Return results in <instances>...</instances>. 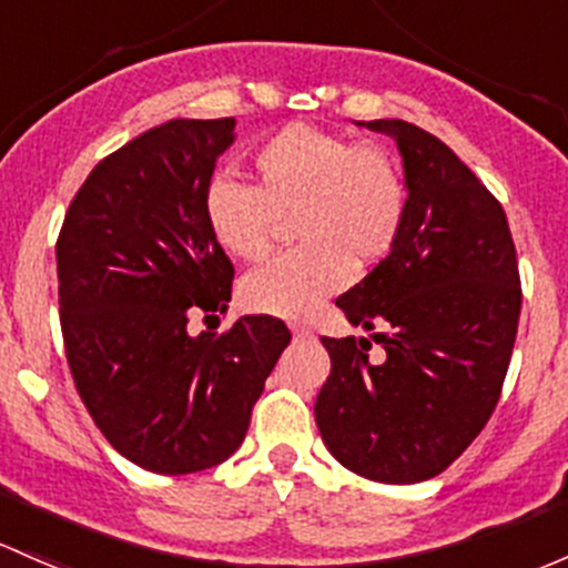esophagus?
<instances>
[{
  "label": "esophagus",
  "instance_id": "1",
  "mask_svg": "<svg viewBox=\"0 0 568 568\" xmlns=\"http://www.w3.org/2000/svg\"><path fill=\"white\" fill-rule=\"evenodd\" d=\"M291 332H294L296 339H310V337H313V329H310V326H302V324H291Z\"/></svg>",
  "mask_w": 568,
  "mask_h": 568
}]
</instances>
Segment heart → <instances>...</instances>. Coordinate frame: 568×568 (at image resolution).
Instances as JSON below:
<instances>
[{"label": "heart", "mask_w": 568, "mask_h": 568, "mask_svg": "<svg viewBox=\"0 0 568 568\" xmlns=\"http://www.w3.org/2000/svg\"><path fill=\"white\" fill-rule=\"evenodd\" d=\"M291 214L300 247L242 283V302L255 313L302 318L348 285L351 264L386 258L403 231V176L375 143L288 124L255 149L253 187L212 182L204 195L209 234L247 264L272 253L280 217Z\"/></svg>", "instance_id": "heart-1"}]
</instances>
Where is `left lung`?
Segmentation results:
<instances>
[{
	"mask_svg": "<svg viewBox=\"0 0 568 568\" xmlns=\"http://www.w3.org/2000/svg\"><path fill=\"white\" fill-rule=\"evenodd\" d=\"M403 154L397 244L337 300L367 337H321L332 373L315 425L334 459L364 479L414 485L438 476L493 416L520 321V272L504 206L427 130L375 119ZM387 332L384 333L383 329Z\"/></svg>",
	"mask_w": 568,
	"mask_h": 568,
	"instance_id": "1",
	"label": "left lung"
}]
</instances>
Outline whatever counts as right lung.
<instances>
[{
    "instance_id": "obj_1",
    "label": "right lung",
    "mask_w": 568,
    "mask_h": 568,
    "mask_svg": "<svg viewBox=\"0 0 568 568\" xmlns=\"http://www.w3.org/2000/svg\"><path fill=\"white\" fill-rule=\"evenodd\" d=\"M236 122L171 119L100 160L57 239L59 321L83 405L105 440L152 474L212 468L242 446L291 332L244 315L223 334L234 264L204 195Z\"/></svg>"
}]
</instances>
